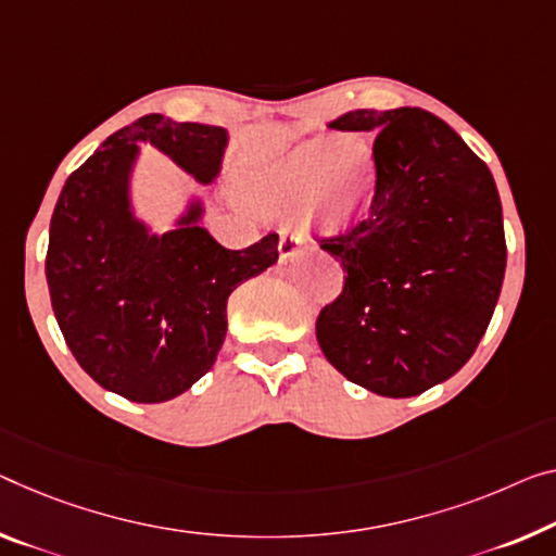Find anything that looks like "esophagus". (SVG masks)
Returning <instances> with one entry per match:
<instances>
[{"instance_id": "1", "label": "esophagus", "mask_w": 556, "mask_h": 556, "mask_svg": "<svg viewBox=\"0 0 556 556\" xmlns=\"http://www.w3.org/2000/svg\"><path fill=\"white\" fill-rule=\"evenodd\" d=\"M303 238L295 236V233H283L280 236V243H278V255L280 261H293L298 249H301Z\"/></svg>"}]
</instances>
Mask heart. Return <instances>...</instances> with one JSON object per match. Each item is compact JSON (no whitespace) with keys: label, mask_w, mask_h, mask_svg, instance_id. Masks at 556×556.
Returning a JSON list of instances; mask_svg holds the SVG:
<instances>
[{"label":"heart","mask_w":556,"mask_h":556,"mask_svg":"<svg viewBox=\"0 0 556 556\" xmlns=\"http://www.w3.org/2000/svg\"><path fill=\"white\" fill-rule=\"evenodd\" d=\"M378 184V153L355 136L305 141L283 159L245 174V201L270 216H301L305 226L345 230L363 218ZM332 185H345L336 194Z\"/></svg>","instance_id":"heart-1"}]
</instances>
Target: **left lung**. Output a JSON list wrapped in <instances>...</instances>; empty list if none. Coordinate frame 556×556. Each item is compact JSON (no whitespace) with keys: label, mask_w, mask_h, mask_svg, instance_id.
I'll use <instances>...</instances> for the list:
<instances>
[{"label":"left lung","mask_w":556,"mask_h":556,"mask_svg":"<svg viewBox=\"0 0 556 556\" xmlns=\"http://www.w3.org/2000/svg\"><path fill=\"white\" fill-rule=\"evenodd\" d=\"M328 126L375 136L378 184L363 218L320 241L348 276L315 336L355 386L420 395L472 357L492 320L507 266L497 186L425 109H357Z\"/></svg>","instance_id":"8db88e82"}]
</instances>
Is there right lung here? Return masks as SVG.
I'll list each match as a JSON object with an SVG mask.
<instances>
[{"label": "right lung", "mask_w": 556, "mask_h": 556, "mask_svg": "<svg viewBox=\"0 0 556 556\" xmlns=\"http://www.w3.org/2000/svg\"><path fill=\"white\" fill-rule=\"evenodd\" d=\"M139 143L211 184L228 131L149 114L111 134L59 193L47 283L76 363L131 403H166L216 363L228 295L278 261V233L228 251L199 224L201 201H191L176 228L153 233L131 208Z\"/></svg>", "instance_id": "add662e5"}]
</instances>
